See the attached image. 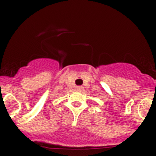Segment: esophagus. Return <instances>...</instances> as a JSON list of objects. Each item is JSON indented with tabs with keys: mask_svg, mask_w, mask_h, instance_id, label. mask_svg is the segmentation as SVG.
<instances>
[{
	"mask_svg": "<svg viewBox=\"0 0 156 156\" xmlns=\"http://www.w3.org/2000/svg\"><path fill=\"white\" fill-rule=\"evenodd\" d=\"M76 90H78V91H80V90H83V87H77Z\"/></svg>",
	"mask_w": 156,
	"mask_h": 156,
	"instance_id": "esophagus-1",
	"label": "esophagus"
}]
</instances>
